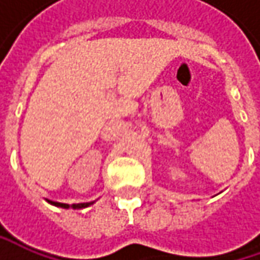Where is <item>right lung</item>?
Returning a JSON list of instances; mask_svg holds the SVG:
<instances>
[{
    "mask_svg": "<svg viewBox=\"0 0 260 260\" xmlns=\"http://www.w3.org/2000/svg\"><path fill=\"white\" fill-rule=\"evenodd\" d=\"M50 204L56 205V207H62V208H69V204H63V203H56V201H49ZM92 203H81V204H72V208H85Z\"/></svg>",
    "mask_w": 260,
    "mask_h": 260,
    "instance_id": "obj_1",
    "label": "right lung"
}]
</instances>
